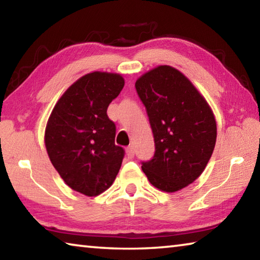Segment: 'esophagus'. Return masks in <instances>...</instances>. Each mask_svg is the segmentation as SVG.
Masks as SVG:
<instances>
[{
  "mask_svg": "<svg viewBox=\"0 0 260 260\" xmlns=\"http://www.w3.org/2000/svg\"><path fill=\"white\" fill-rule=\"evenodd\" d=\"M134 153H135L134 148L132 147V146L126 149V155H127V157H128V158H133L134 157Z\"/></svg>",
  "mask_w": 260,
  "mask_h": 260,
  "instance_id": "34e87169",
  "label": "esophagus"
}]
</instances>
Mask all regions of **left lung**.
<instances>
[{
    "label": "left lung",
    "mask_w": 260,
    "mask_h": 260,
    "mask_svg": "<svg viewBox=\"0 0 260 260\" xmlns=\"http://www.w3.org/2000/svg\"><path fill=\"white\" fill-rule=\"evenodd\" d=\"M147 110L155 153L142 161L151 184L173 192L195 181L208 164L217 140V124L208 102L178 71L160 65L135 82Z\"/></svg>",
    "instance_id": "1"
}]
</instances>
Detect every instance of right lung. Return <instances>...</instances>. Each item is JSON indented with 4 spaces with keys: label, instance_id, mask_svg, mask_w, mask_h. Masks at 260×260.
Instances as JSON below:
<instances>
[{
    "label": "right lung",
    "instance_id": "obj_1",
    "mask_svg": "<svg viewBox=\"0 0 260 260\" xmlns=\"http://www.w3.org/2000/svg\"><path fill=\"white\" fill-rule=\"evenodd\" d=\"M120 74L93 72L68 88L48 120L45 142L51 164L70 188L98 196L111 186L125 150L114 144L109 104L120 94Z\"/></svg>",
    "mask_w": 260,
    "mask_h": 260
}]
</instances>
